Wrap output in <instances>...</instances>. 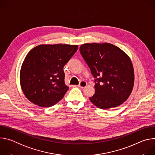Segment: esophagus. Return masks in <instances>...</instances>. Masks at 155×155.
<instances>
[{
	"instance_id": "esophagus-1",
	"label": "esophagus",
	"mask_w": 155,
	"mask_h": 155,
	"mask_svg": "<svg viewBox=\"0 0 155 155\" xmlns=\"http://www.w3.org/2000/svg\"><path fill=\"white\" fill-rule=\"evenodd\" d=\"M86 85H87V83H86V81L82 80V81H81L80 82V83H79V84H78V86H79L80 87L83 88V87H86Z\"/></svg>"
}]
</instances>
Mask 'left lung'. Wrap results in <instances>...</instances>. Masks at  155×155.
<instances>
[{"label": "left lung", "instance_id": "8db88e82", "mask_svg": "<svg viewBox=\"0 0 155 155\" xmlns=\"http://www.w3.org/2000/svg\"><path fill=\"white\" fill-rule=\"evenodd\" d=\"M80 52L94 78L95 94L90 101L104 110L125 102L134 83L133 66L128 56L107 43L83 44Z\"/></svg>", "mask_w": 155, "mask_h": 155}]
</instances>
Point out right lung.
Returning a JSON list of instances; mask_svg holds the SVG:
<instances>
[{
	"label": "right lung",
	"mask_w": 155,
	"mask_h": 155,
	"mask_svg": "<svg viewBox=\"0 0 155 155\" xmlns=\"http://www.w3.org/2000/svg\"><path fill=\"white\" fill-rule=\"evenodd\" d=\"M78 50L77 45H41L31 50L20 72L25 96L40 107H51L60 101L69 87L64 82V66Z\"/></svg>",
	"instance_id": "add662e5"
}]
</instances>
